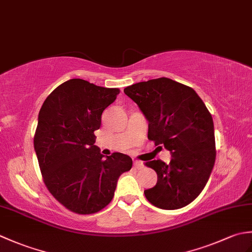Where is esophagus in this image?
Returning <instances> with one entry per match:
<instances>
[{
  "instance_id": "34e87169",
  "label": "esophagus",
  "mask_w": 252,
  "mask_h": 252,
  "mask_svg": "<svg viewBox=\"0 0 252 252\" xmlns=\"http://www.w3.org/2000/svg\"><path fill=\"white\" fill-rule=\"evenodd\" d=\"M134 167L136 169H141L144 167V163L142 161H138V160H134Z\"/></svg>"
}]
</instances>
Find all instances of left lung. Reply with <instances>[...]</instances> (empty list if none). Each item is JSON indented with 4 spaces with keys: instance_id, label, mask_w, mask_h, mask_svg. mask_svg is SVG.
Listing matches in <instances>:
<instances>
[{
    "instance_id": "obj_1",
    "label": "left lung",
    "mask_w": 252,
    "mask_h": 252,
    "mask_svg": "<svg viewBox=\"0 0 252 252\" xmlns=\"http://www.w3.org/2000/svg\"><path fill=\"white\" fill-rule=\"evenodd\" d=\"M148 120V140L171 153L170 163L145 162L156 171L157 184L144 190L147 200L165 210L183 208L205 189L216 161L211 114L194 90L168 78L125 89Z\"/></svg>"
}]
</instances>
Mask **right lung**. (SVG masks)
I'll return each instance as SVG.
<instances>
[{"label":"right lung","instance_id":"add662e5","mask_svg":"<svg viewBox=\"0 0 252 252\" xmlns=\"http://www.w3.org/2000/svg\"><path fill=\"white\" fill-rule=\"evenodd\" d=\"M119 93L71 79L53 91L40 109L33 144L42 178L53 197L78 215L104 209L119 176L132 168L126 155L104 158L94 145L101 114Z\"/></svg>","mask_w":252,"mask_h":252}]
</instances>
